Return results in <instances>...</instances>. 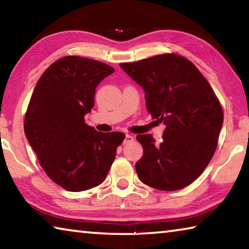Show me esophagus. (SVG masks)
<instances>
[{
  "instance_id": "obj_1",
  "label": "esophagus",
  "mask_w": 249,
  "mask_h": 249,
  "mask_svg": "<svg viewBox=\"0 0 249 249\" xmlns=\"http://www.w3.org/2000/svg\"><path fill=\"white\" fill-rule=\"evenodd\" d=\"M134 141V137L132 136V135L129 134H126L125 135V138H124V144H127V142H132Z\"/></svg>"
}]
</instances>
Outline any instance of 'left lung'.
I'll return each instance as SVG.
<instances>
[{
    "instance_id": "obj_1",
    "label": "left lung",
    "mask_w": 249,
    "mask_h": 249,
    "mask_svg": "<svg viewBox=\"0 0 249 249\" xmlns=\"http://www.w3.org/2000/svg\"><path fill=\"white\" fill-rule=\"evenodd\" d=\"M120 66L145 91L151 117L166 126L159 145L150 134L136 137L144 149L135 166L138 178L163 191L187 187L216 149L223 111L215 93L196 67L176 53Z\"/></svg>"
}]
</instances>
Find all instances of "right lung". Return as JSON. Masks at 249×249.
<instances>
[{
  "instance_id": "add662e5",
  "label": "right lung",
  "mask_w": 249,
  "mask_h": 249,
  "mask_svg": "<svg viewBox=\"0 0 249 249\" xmlns=\"http://www.w3.org/2000/svg\"><path fill=\"white\" fill-rule=\"evenodd\" d=\"M114 72L98 60L68 56L39 78L25 115L26 138L53 182L80 192L103 182L125 135L101 133L86 124L95 89Z\"/></svg>"
}]
</instances>
